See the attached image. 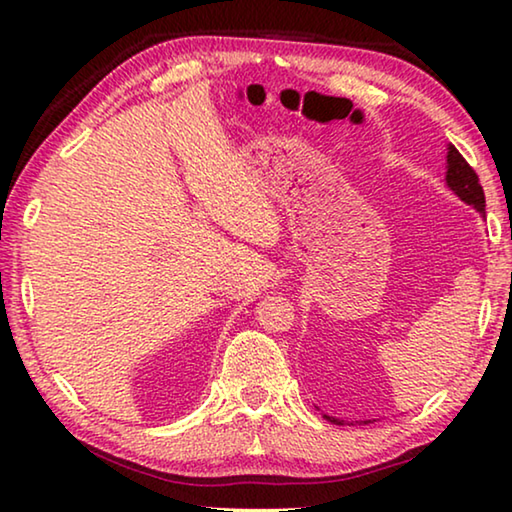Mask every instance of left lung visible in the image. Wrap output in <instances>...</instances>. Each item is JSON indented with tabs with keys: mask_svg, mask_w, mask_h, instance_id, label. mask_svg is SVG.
Returning a JSON list of instances; mask_svg holds the SVG:
<instances>
[{
	"mask_svg": "<svg viewBox=\"0 0 512 512\" xmlns=\"http://www.w3.org/2000/svg\"><path fill=\"white\" fill-rule=\"evenodd\" d=\"M445 183L452 192L461 198L463 203L472 205L476 212L485 216V196H483V187L479 183V176H476L474 169L465 162V158L458 153L452 144H447V171H445ZM325 420L334 422V424H343V420L332 418V415H323ZM366 420L363 424H368Z\"/></svg>",
	"mask_w": 512,
	"mask_h": 512,
	"instance_id": "obj_1",
	"label": "left lung"
}]
</instances>
